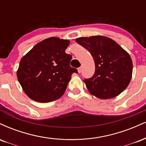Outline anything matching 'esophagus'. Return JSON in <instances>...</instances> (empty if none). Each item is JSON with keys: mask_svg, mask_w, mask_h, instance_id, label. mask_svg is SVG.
Wrapping results in <instances>:
<instances>
[{"mask_svg": "<svg viewBox=\"0 0 146 146\" xmlns=\"http://www.w3.org/2000/svg\"><path fill=\"white\" fill-rule=\"evenodd\" d=\"M78 73H80V72H81V68H78Z\"/></svg>", "mask_w": 146, "mask_h": 146, "instance_id": "esophagus-1", "label": "esophagus"}]
</instances>
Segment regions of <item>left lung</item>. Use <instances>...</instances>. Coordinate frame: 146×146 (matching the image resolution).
<instances>
[{"instance_id": "1", "label": "left lung", "mask_w": 146, "mask_h": 146, "mask_svg": "<svg viewBox=\"0 0 146 146\" xmlns=\"http://www.w3.org/2000/svg\"><path fill=\"white\" fill-rule=\"evenodd\" d=\"M76 41L91 53L95 62L94 76L83 80L90 93L100 99H109L125 90L133 74L129 54L105 36L78 37Z\"/></svg>"}]
</instances>
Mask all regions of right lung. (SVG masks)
Masks as SVG:
<instances>
[{
  "instance_id": "1",
  "label": "right lung",
  "mask_w": 146,
  "mask_h": 146,
  "mask_svg": "<svg viewBox=\"0 0 146 146\" xmlns=\"http://www.w3.org/2000/svg\"><path fill=\"white\" fill-rule=\"evenodd\" d=\"M68 39L49 37L37 43L20 60L17 77L25 93L42 103L61 98L76 69L70 66L66 54Z\"/></svg>"
}]
</instances>
